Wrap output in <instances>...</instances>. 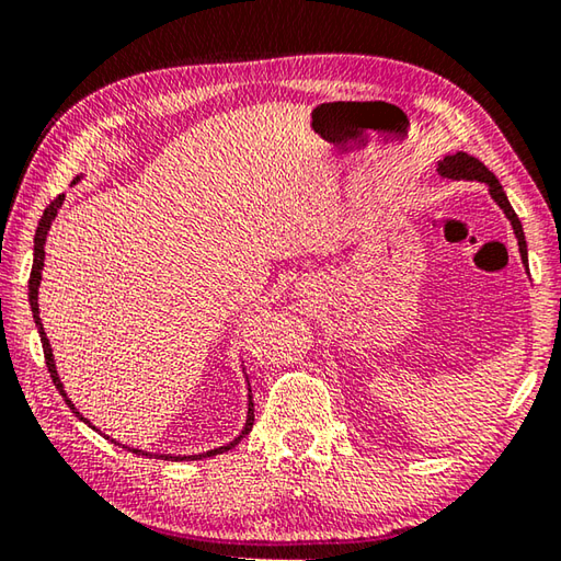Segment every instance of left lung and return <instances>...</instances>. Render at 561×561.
Returning a JSON list of instances; mask_svg holds the SVG:
<instances>
[{"label": "left lung", "instance_id": "left-lung-1", "mask_svg": "<svg viewBox=\"0 0 561 561\" xmlns=\"http://www.w3.org/2000/svg\"><path fill=\"white\" fill-rule=\"evenodd\" d=\"M436 171H439V174H442L444 179H454V181H461V179H463V181H481V183H485L488 193H491V198L497 203V206L503 208L505 218L511 220V226H513V230H515V238H517V245H520L523 264H525V270L529 272V267H527V242H525L523 222H520V218H517V213L513 210L511 201H507L505 191H503V186H501V181H497V179L493 176V171H488V169L483 167V161H478L476 157L466 154V151H456V154L444 157V159L439 161V167H436Z\"/></svg>", "mask_w": 561, "mask_h": 561}]
</instances>
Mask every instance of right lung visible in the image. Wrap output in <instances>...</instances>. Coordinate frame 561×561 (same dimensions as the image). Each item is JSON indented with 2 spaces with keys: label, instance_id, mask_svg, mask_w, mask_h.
I'll use <instances>...</instances> for the list:
<instances>
[{
  "label": "right lung",
  "instance_id": "add662e5",
  "mask_svg": "<svg viewBox=\"0 0 561 561\" xmlns=\"http://www.w3.org/2000/svg\"><path fill=\"white\" fill-rule=\"evenodd\" d=\"M76 181H80V176H76ZM73 181V183H76ZM64 201H66V196H58L56 201H50L48 206H46V210H44V216H41V220H38V228H36V236H34V264H32V277H28V304H32V313H34V321H36V329H38V335H41V345H44V358H46V368H48V373H50V380H54V385L58 387V392L64 394V400H66V404L70 407V410L76 412V416L80 422H85L88 426H93L90 424L83 414H80L76 407H73V402H70V397L66 394V390H64V382H60V378H58V370H56V360H54V351H50V343H48V339H46V331H44V323H41V316H38V287H41V270H44V257H46V252H44V248H46V236H48V230H50V222L56 220V216H58V208L64 206ZM250 385V382H248ZM252 422H254V404H252V390L248 387V420H245V426H242V432L236 436V439H232L230 444H226V446H218V449H210V451H203V454H193V456H171V454H149V451H141V449H129V446H125V444H119V442H115V439H110V436H105V439H110V442H115L117 446H122V449H127V451H131V454H139V456H161V458H208V456H216V454H222V451H230L232 446L236 444H240V439L245 434H250V430H252ZM95 430V426H93ZM95 432H100V430H95Z\"/></svg>",
  "mask_w": 561,
  "mask_h": 561
}]
</instances>
